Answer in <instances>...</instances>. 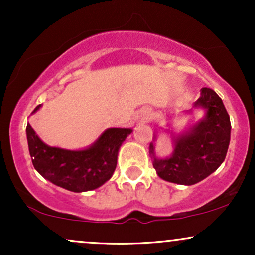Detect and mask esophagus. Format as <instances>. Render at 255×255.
Here are the masks:
<instances>
[{"mask_svg": "<svg viewBox=\"0 0 255 255\" xmlns=\"http://www.w3.org/2000/svg\"><path fill=\"white\" fill-rule=\"evenodd\" d=\"M142 120H148L147 114H144V116H142Z\"/></svg>", "mask_w": 255, "mask_h": 255, "instance_id": "34e87169", "label": "esophagus"}]
</instances>
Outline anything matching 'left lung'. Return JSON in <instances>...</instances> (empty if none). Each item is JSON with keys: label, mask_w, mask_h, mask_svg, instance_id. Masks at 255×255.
Instances as JSON below:
<instances>
[{"label": "left lung", "mask_w": 255, "mask_h": 255, "mask_svg": "<svg viewBox=\"0 0 255 255\" xmlns=\"http://www.w3.org/2000/svg\"><path fill=\"white\" fill-rule=\"evenodd\" d=\"M203 110V118L180 133L164 129L170 134L172 152L160 158L154 152L157 133L150 144V156L157 175L168 182L192 186L212 174L224 162L230 142L231 125L223 101L211 89L203 87L200 97L191 110Z\"/></svg>", "instance_id": "left-lung-1"}]
</instances>
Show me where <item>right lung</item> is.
Returning a JSON list of instances; mask_svg holds the SVG:
<instances>
[{
    "label": "right lung",
    "mask_w": 255,
    "mask_h": 255,
    "mask_svg": "<svg viewBox=\"0 0 255 255\" xmlns=\"http://www.w3.org/2000/svg\"><path fill=\"white\" fill-rule=\"evenodd\" d=\"M42 104L32 111L37 113ZM131 128H108L89 147L66 150L46 145L27 124L28 151L34 169L45 180L74 193L93 191L113 176L118 154Z\"/></svg>",
    "instance_id": "obj_1"
}]
</instances>
